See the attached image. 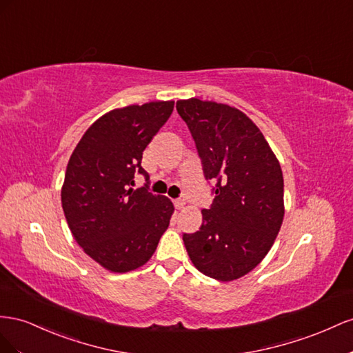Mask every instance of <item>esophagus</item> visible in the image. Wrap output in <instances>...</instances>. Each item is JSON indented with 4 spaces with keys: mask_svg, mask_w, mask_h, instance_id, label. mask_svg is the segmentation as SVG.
<instances>
[{
    "mask_svg": "<svg viewBox=\"0 0 353 353\" xmlns=\"http://www.w3.org/2000/svg\"><path fill=\"white\" fill-rule=\"evenodd\" d=\"M185 205H186V203L183 199H177V201H174V207H176V210H183L185 208Z\"/></svg>",
    "mask_w": 353,
    "mask_h": 353,
    "instance_id": "34e87169",
    "label": "esophagus"
}]
</instances>
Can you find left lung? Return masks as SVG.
Wrapping results in <instances>:
<instances>
[{
    "label": "left lung",
    "instance_id": "left-lung-1",
    "mask_svg": "<svg viewBox=\"0 0 353 353\" xmlns=\"http://www.w3.org/2000/svg\"><path fill=\"white\" fill-rule=\"evenodd\" d=\"M203 159L214 180V201L203 210V225L185 234L194 266L229 283L253 270L274 245L284 220V177L279 161L259 127L243 110L196 97L177 100Z\"/></svg>",
    "mask_w": 353,
    "mask_h": 353
}]
</instances>
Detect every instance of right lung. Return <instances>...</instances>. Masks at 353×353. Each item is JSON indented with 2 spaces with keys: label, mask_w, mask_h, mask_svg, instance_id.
Masks as SVG:
<instances>
[{
  "label": "right lung",
  "mask_w": 353,
  "mask_h": 353,
  "mask_svg": "<svg viewBox=\"0 0 353 353\" xmlns=\"http://www.w3.org/2000/svg\"><path fill=\"white\" fill-rule=\"evenodd\" d=\"M173 100L109 110L74 149L62 185L68 226L87 256L114 274L142 268L167 230L174 205L133 189L145 148L173 112Z\"/></svg>",
  "instance_id": "1"
}]
</instances>
